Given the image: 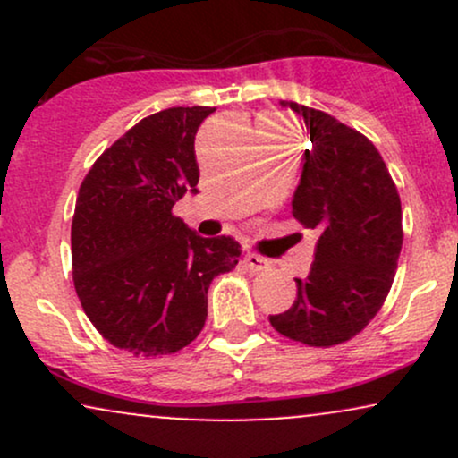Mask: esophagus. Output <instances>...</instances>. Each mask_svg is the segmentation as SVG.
Segmentation results:
<instances>
[{
    "instance_id": "esophagus-1",
    "label": "esophagus",
    "mask_w": 458,
    "mask_h": 458,
    "mask_svg": "<svg viewBox=\"0 0 458 458\" xmlns=\"http://www.w3.org/2000/svg\"><path fill=\"white\" fill-rule=\"evenodd\" d=\"M243 262H245L247 269L254 271V273H265V271H269V267H271L269 260L262 259V256H259V254H251V251H247Z\"/></svg>"
}]
</instances>
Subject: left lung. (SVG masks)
<instances>
[{"instance_id": "obj_1", "label": "left lung", "mask_w": 458, "mask_h": 458, "mask_svg": "<svg viewBox=\"0 0 458 458\" xmlns=\"http://www.w3.org/2000/svg\"><path fill=\"white\" fill-rule=\"evenodd\" d=\"M306 123L312 148L293 196V215L318 233L297 301L273 314L286 338L310 346L346 343L379 312L403 247L401 198L379 150L334 115L280 101Z\"/></svg>"}]
</instances>
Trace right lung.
<instances>
[{
    "instance_id": "1",
    "label": "right lung",
    "mask_w": 458,
    "mask_h": 458,
    "mask_svg": "<svg viewBox=\"0 0 458 458\" xmlns=\"http://www.w3.org/2000/svg\"><path fill=\"white\" fill-rule=\"evenodd\" d=\"M215 107H170L140 120L98 157L79 187L72 280L107 343L167 355L198 338L213 277L234 269L233 236L204 239L172 207L198 193V127Z\"/></svg>"
}]
</instances>
